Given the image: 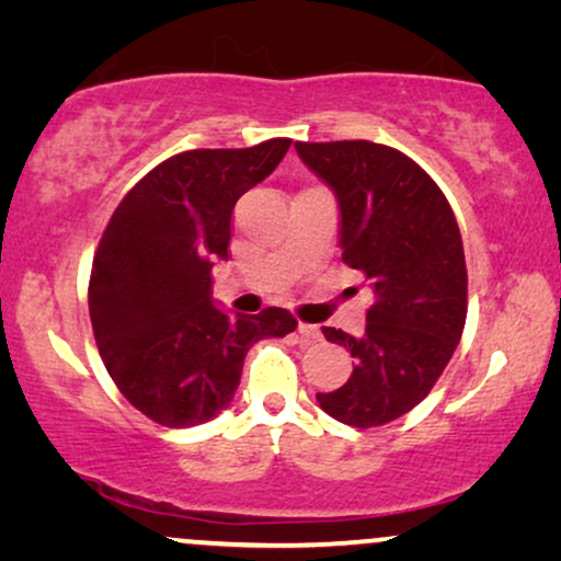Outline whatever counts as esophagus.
<instances>
[{
	"instance_id": "34e87169",
	"label": "esophagus",
	"mask_w": 561,
	"mask_h": 561,
	"mask_svg": "<svg viewBox=\"0 0 561 561\" xmlns=\"http://www.w3.org/2000/svg\"><path fill=\"white\" fill-rule=\"evenodd\" d=\"M298 334L304 336V340H309V342H319L321 340V332H319V327H313V324H298Z\"/></svg>"
}]
</instances>
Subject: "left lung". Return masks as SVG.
<instances>
[{
  "label": "left lung",
  "instance_id": "1",
  "mask_svg": "<svg viewBox=\"0 0 561 561\" xmlns=\"http://www.w3.org/2000/svg\"><path fill=\"white\" fill-rule=\"evenodd\" d=\"M296 152L334 191L342 260L375 296L363 336L321 327L355 370L317 401L347 426H382L424 401L462 336L467 267L455 211L432 175L388 145L296 142Z\"/></svg>",
  "mask_w": 561,
  "mask_h": 561
}]
</instances>
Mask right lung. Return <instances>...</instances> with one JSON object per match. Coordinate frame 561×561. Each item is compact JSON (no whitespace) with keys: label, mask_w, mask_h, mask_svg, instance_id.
Listing matches in <instances>:
<instances>
[{"label":"right lung","mask_w":561,"mask_h":561,"mask_svg":"<svg viewBox=\"0 0 561 561\" xmlns=\"http://www.w3.org/2000/svg\"><path fill=\"white\" fill-rule=\"evenodd\" d=\"M288 148V137H273L242 150L179 152L127 191L104 229L89 280L96 347L119 393L160 426L219 416L252 344L296 329L278 306L232 317L211 301V267L229 255L237 198Z\"/></svg>","instance_id":"1"}]
</instances>
